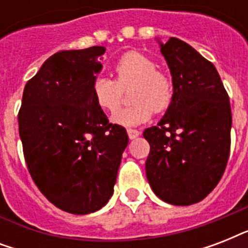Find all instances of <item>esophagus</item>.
<instances>
[{
  "label": "esophagus",
  "instance_id": "obj_1",
  "mask_svg": "<svg viewBox=\"0 0 248 248\" xmlns=\"http://www.w3.org/2000/svg\"><path fill=\"white\" fill-rule=\"evenodd\" d=\"M127 134L130 139H135V138H138L140 135V131L139 130H135V128H128Z\"/></svg>",
  "mask_w": 248,
  "mask_h": 248
}]
</instances>
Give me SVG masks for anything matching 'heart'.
Wrapping results in <instances>:
<instances>
[{"label": "heart", "instance_id": "heart-1", "mask_svg": "<svg viewBox=\"0 0 248 248\" xmlns=\"http://www.w3.org/2000/svg\"><path fill=\"white\" fill-rule=\"evenodd\" d=\"M116 78L99 76L93 82V96L97 107L105 112H116L128 87L134 101L113 116L122 126H136L148 121L152 113L165 112L175 96V81L171 73L157 68L153 58L139 51H127L117 59L113 67Z\"/></svg>", "mask_w": 248, "mask_h": 248}]
</instances>
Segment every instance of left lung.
<instances>
[{
  "instance_id": "8db88e82",
  "label": "left lung",
  "mask_w": 248,
  "mask_h": 248,
  "mask_svg": "<svg viewBox=\"0 0 248 248\" xmlns=\"http://www.w3.org/2000/svg\"><path fill=\"white\" fill-rule=\"evenodd\" d=\"M161 52L175 81V96L157 126L144 131L151 152L145 171L167 203L188 206L214 190L231 152L229 96L215 65L171 37Z\"/></svg>"
}]
</instances>
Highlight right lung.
<instances>
[{
    "instance_id": "add662e5",
    "label": "right lung",
    "mask_w": 248,
    "mask_h": 248,
    "mask_svg": "<svg viewBox=\"0 0 248 248\" xmlns=\"http://www.w3.org/2000/svg\"><path fill=\"white\" fill-rule=\"evenodd\" d=\"M101 46L63 50L50 56L24 87L19 135L31 176L63 211L85 215L113 193L126 128L109 122L93 96L101 69Z\"/></svg>"
}]
</instances>
